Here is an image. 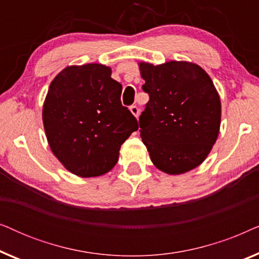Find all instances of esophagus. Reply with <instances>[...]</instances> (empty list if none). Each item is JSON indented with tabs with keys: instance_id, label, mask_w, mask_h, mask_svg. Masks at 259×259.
Wrapping results in <instances>:
<instances>
[{
	"instance_id": "obj_1",
	"label": "esophagus",
	"mask_w": 259,
	"mask_h": 259,
	"mask_svg": "<svg viewBox=\"0 0 259 259\" xmlns=\"http://www.w3.org/2000/svg\"><path fill=\"white\" fill-rule=\"evenodd\" d=\"M130 111H131V113H132V114L136 116V118H138V116H139V108L137 107V106H131L130 107Z\"/></svg>"
}]
</instances>
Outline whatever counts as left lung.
Instances as JSON below:
<instances>
[{
    "instance_id": "obj_1",
    "label": "left lung",
    "mask_w": 259,
    "mask_h": 259,
    "mask_svg": "<svg viewBox=\"0 0 259 259\" xmlns=\"http://www.w3.org/2000/svg\"><path fill=\"white\" fill-rule=\"evenodd\" d=\"M138 65L150 95L139 118L140 137L152 162L171 176L198 167L221 128V98L211 77L189 61Z\"/></svg>"
}]
</instances>
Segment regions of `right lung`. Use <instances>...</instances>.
I'll return each instance as SVG.
<instances>
[{"label":"right lung","instance_id":"add662e5","mask_svg":"<svg viewBox=\"0 0 259 259\" xmlns=\"http://www.w3.org/2000/svg\"><path fill=\"white\" fill-rule=\"evenodd\" d=\"M111 67L86 63L63 68L51 82L42 121L53 154L82 178L104 176L114 167L121 145L138 121L120 101L122 86Z\"/></svg>","mask_w":259,"mask_h":259}]
</instances>
